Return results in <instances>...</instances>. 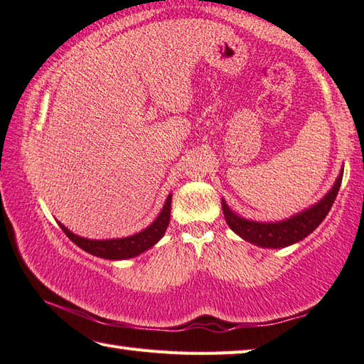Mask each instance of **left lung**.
Here are the masks:
<instances>
[{
	"label": "left lung",
	"instance_id": "obj_1",
	"mask_svg": "<svg viewBox=\"0 0 364 364\" xmlns=\"http://www.w3.org/2000/svg\"><path fill=\"white\" fill-rule=\"evenodd\" d=\"M341 181H343V172L339 173L338 180L334 181L333 188L322 200L281 223H255V220L245 219L235 215L225 200H223L224 216L230 229L249 243L260 247H286L298 243L317 229L331 210L341 188Z\"/></svg>",
	"mask_w": 364,
	"mask_h": 364
}]
</instances>
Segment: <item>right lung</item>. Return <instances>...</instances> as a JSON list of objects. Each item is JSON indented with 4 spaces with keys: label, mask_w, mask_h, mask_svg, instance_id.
Masks as SVG:
<instances>
[{
    "label": "right lung",
    "mask_w": 364,
    "mask_h": 364,
    "mask_svg": "<svg viewBox=\"0 0 364 364\" xmlns=\"http://www.w3.org/2000/svg\"><path fill=\"white\" fill-rule=\"evenodd\" d=\"M170 206H172V194H168L159 216L153 220L151 225H148L145 230L126 238L88 240L73 233L61 223L58 224L61 227V230L68 235V238L88 254L107 260H124L148 251L149 247H153L164 237V233H166L167 225L170 223Z\"/></svg>",
    "instance_id": "1"
}]
</instances>
